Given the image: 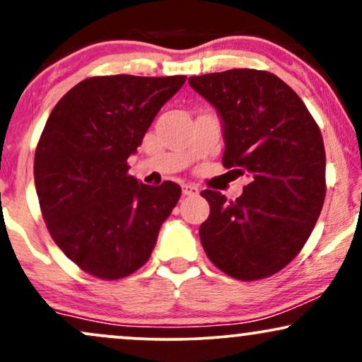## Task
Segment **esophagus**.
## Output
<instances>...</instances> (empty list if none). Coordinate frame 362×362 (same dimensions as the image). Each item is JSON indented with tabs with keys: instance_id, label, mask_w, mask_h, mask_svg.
<instances>
[{
	"instance_id": "obj_1",
	"label": "esophagus",
	"mask_w": 362,
	"mask_h": 362,
	"mask_svg": "<svg viewBox=\"0 0 362 362\" xmlns=\"http://www.w3.org/2000/svg\"><path fill=\"white\" fill-rule=\"evenodd\" d=\"M182 192H184V195H197L199 189H197V185H194V184H184L182 185Z\"/></svg>"
}]
</instances>
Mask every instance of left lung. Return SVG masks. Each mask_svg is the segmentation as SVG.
Segmentation results:
<instances>
[{
	"mask_svg": "<svg viewBox=\"0 0 362 362\" xmlns=\"http://www.w3.org/2000/svg\"><path fill=\"white\" fill-rule=\"evenodd\" d=\"M223 120V165L248 173L236 201L202 190L204 252L219 271L257 281L284 269L310 238L325 201V146L306 105L281 78L257 69L190 76Z\"/></svg>",
	"mask_w": 362,
	"mask_h": 362,
	"instance_id": "obj_1",
	"label": "left lung"
}]
</instances>
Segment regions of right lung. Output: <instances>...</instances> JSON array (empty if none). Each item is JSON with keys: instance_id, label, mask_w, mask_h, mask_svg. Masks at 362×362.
<instances>
[{"instance_id": "1", "label": "right lung", "mask_w": 362, "mask_h": 362, "mask_svg": "<svg viewBox=\"0 0 362 362\" xmlns=\"http://www.w3.org/2000/svg\"><path fill=\"white\" fill-rule=\"evenodd\" d=\"M187 76L86 78L56 103L35 149L37 197L57 247L81 271L115 281L146 264L180 199L175 182L129 175L153 119Z\"/></svg>"}]
</instances>
